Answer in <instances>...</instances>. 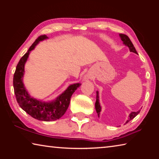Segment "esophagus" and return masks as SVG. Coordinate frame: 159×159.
Here are the masks:
<instances>
[{
    "mask_svg": "<svg viewBox=\"0 0 159 159\" xmlns=\"http://www.w3.org/2000/svg\"><path fill=\"white\" fill-rule=\"evenodd\" d=\"M89 79V76H87V75H86V76H84V79H85V80H87V79Z\"/></svg>",
    "mask_w": 159,
    "mask_h": 159,
    "instance_id": "obj_1",
    "label": "esophagus"
}]
</instances>
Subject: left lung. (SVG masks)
Listing matches in <instances>:
<instances>
[{
  "instance_id": "8db88e82",
  "label": "left lung",
  "mask_w": 159,
  "mask_h": 159,
  "mask_svg": "<svg viewBox=\"0 0 159 159\" xmlns=\"http://www.w3.org/2000/svg\"><path fill=\"white\" fill-rule=\"evenodd\" d=\"M119 36L120 38V39H121V41H123V43L124 44L125 46H128V47L129 50H130V52H134V53H135V54H138V52H137V51L135 50V48H134V47L133 44L132 43L130 39H129L128 36H126V35H125V34H119ZM96 94H97V96H96V102H95V109H96L97 113H98V117H99V115H100V111H101V110H102V108H101L100 104H99V92H98V91H97ZM139 111H140V110H139V111H133V112H131L130 114H129L128 119L127 120V121L125 122V123H128L129 121H130V120H131L132 119H133V118L139 114Z\"/></svg>"
}]
</instances>
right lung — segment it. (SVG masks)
<instances>
[{"label": "right lung", "mask_w": 159, "mask_h": 159, "mask_svg": "<svg viewBox=\"0 0 159 159\" xmlns=\"http://www.w3.org/2000/svg\"><path fill=\"white\" fill-rule=\"evenodd\" d=\"M48 39L46 35H43L35 41L27 52L20 59L13 77L14 91L19 105L31 116L42 121H53L62 116L68 109L71 95L81 85L79 83L70 85L61 95L52 101L44 102L29 95L23 82L25 64L31 51L33 50L40 42Z\"/></svg>", "instance_id": "1"}]
</instances>
